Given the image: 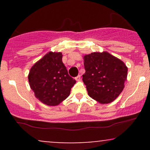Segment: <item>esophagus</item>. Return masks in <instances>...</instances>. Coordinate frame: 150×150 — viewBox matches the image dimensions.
Returning <instances> with one entry per match:
<instances>
[{"instance_id": "34e87169", "label": "esophagus", "mask_w": 150, "mask_h": 150, "mask_svg": "<svg viewBox=\"0 0 150 150\" xmlns=\"http://www.w3.org/2000/svg\"><path fill=\"white\" fill-rule=\"evenodd\" d=\"M75 80H76L77 81H79L80 80V75H78L77 76L75 77Z\"/></svg>"}]
</instances>
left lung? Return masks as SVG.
<instances>
[{"instance_id":"obj_1","label":"left lung","mask_w":150,"mask_h":150,"mask_svg":"<svg viewBox=\"0 0 150 150\" xmlns=\"http://www.w3.org/2000/svg\"><path fill=\"white\" fill-rule=\"evenodd\" d=\"M83 58L85 73L82 80L88 95L100 104L112 102L124 88L127 66L106 51L92 53Z\"/></svg>"}]
</instances>
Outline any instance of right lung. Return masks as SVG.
<instances>
[{
	"instance_id": "add662e5",
	"label": "right lung",
	"mask_w": 150,
	"mask_h": 150,
	"mask_svg": "<svg viewBox=\"0 0 150 150\" xmlns=\"http://www.w3.org/2000/svg\"><path fill=\"white\" fill-rule=\"evenodd\" d=\"M61 52H49L31 68L29 83L35 97L48 106H57L70 95L76 81L68 75Z\"/></svg>"
}]
</instances>
